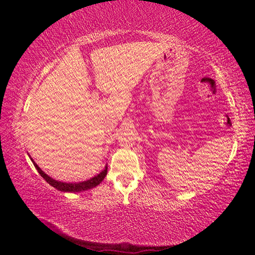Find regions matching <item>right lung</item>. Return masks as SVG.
Wrapping results in <instances>:
<instances>
[{
    "instance_id": "obj_1",
    "label": "right lung",
    "mask_w": 255,
    "mask_h": 255,
    "mask_svg": "<svg viewBox=\"0 0 255 255\" xmlns=\"http://www.w3.org/2000/svg\"><path fill=\"white\" fill-rule=\"evenodd\" d=\"M32 163L34 167H36L38 172H39V174L51 185V187H54L57 190H59V191H64V192H80V191H85V190L97 187V185L100 184L102 182V180L106 178L107 172H108V165H107L106 169L103 170L100 174H98L97 176H94V178L90 179L88 181H83V182H79V183H65V182H60V181H56L54 179H51L50 176L47 175L44 171H41L40 167L38 166L36 163L33 161Z\"/></svg>"
}]
</instances>
